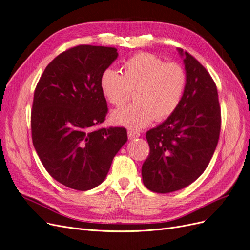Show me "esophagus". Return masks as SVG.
Wrapping results in <instances>:
<instances>
[{
  "label": "esophagus",
  "mask_w": 250,
  "mask_h": 250,
  "mask_svg": "<svg viewBox=\"0 0 250 250\" xmlns=\"http://www.w3.org/2000/svg\"><path fill=\"white\" fill-rule=\"evenodd\" d=\"M127 134H128V138H129L130 140L132 139H135V138H139L141 133L140 131H137V130H132V129H129L127 131Z\"/></svg>",
  "instance_id": "obj_1"
}]
</instances>
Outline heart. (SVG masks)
Segmentation results:
<instances>
[{
    "label": "heart",
    "mask_w": 250,
    "mask_h": 250,
    "mask_svg": "<svg viewBox=\"0 0 250 250\" xmlns=\"http://www.w3.org/2000/svg\"><path fill=\"white\" fill-rule=\"evenodd\" d=\"M188 74L178 62H165L152 53L142 52L128 58L122 74L106 69L100 77V89L111 105L122 107L133 93L134 104L111 113L117 125L132 129L148 126L153 119L171 117L183 100Z\"/></svg>",
    "instance_id": "b5f03b06"
}]
</instances>
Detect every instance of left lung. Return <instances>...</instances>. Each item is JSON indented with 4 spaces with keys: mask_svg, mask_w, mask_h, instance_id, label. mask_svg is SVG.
Listing matches in <instances>:
<instances>
[{
    "mask_svg": "<svg viewBox=\"0 0 250 250\" xmlns=\"http://www.w3.org/2000/svg\"><path fill=\"white\" fill-rule=\"evenodd\" d=\"M188 84L178 108L146 133L150 152L142 166L150 191L170 193L191 185L204 172L216 150L221 108L216 83L197 59L178 48Z\"/></svg>",
    "mask_w": 250,
    "mask_h": 250,
    "instance_id": "obj_1",
    "label": "left lung"
}]
</instances>
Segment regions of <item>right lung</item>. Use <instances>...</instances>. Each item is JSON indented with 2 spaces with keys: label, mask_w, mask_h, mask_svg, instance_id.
<instances>
[{
  "label": "right lung",
  "mask_w": 250,
  "mask_h": 250,
  "mask_svg": "<svg viewBox=\"0 0 250 250\" xmlns=\"http://www.w3.org/2000/svg\"><path fill=\"white\" fill-rule=\"evenodd\" d=\"M117 57L116 48L79 44L52 60L34 90L33 146L50 175L74 190L99 186L127 142L124 127L95 129L108 111L101 74Z\"/></svg>",
  "instance_id": "right-lung-1"
}]
</instances>
